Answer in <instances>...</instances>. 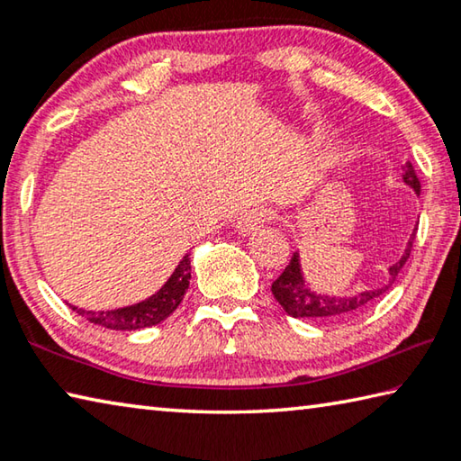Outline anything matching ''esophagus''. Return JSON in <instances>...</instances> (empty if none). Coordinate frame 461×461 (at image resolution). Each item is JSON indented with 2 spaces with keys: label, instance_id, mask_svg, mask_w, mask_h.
I'll list each match as a JSON object with an SVG mask.
<instances>
[{
  "label": "esophagus",
  "instance_id": "1",
  "mask_svg": "<svg viewBox=\"0 0 461 461\" xmlns=\"http://www.w3.org/2000/svg\"><path fill=\"white\" fill-rule=\"evenodd\" d=\"M270 220V212L268 209H252V212L244 213L236 223V231L241 233V236H249V233L258 231L264 223Z\"/></svg>",
  "mask_w": 461,
  "mask_h": 461
}]
</instances>
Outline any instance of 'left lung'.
Here are the masks:
<instances>
[{"mask_svg": "<svg viewBox=\"0 0 461 461\" xmlns=\"http://www.w3.org/2000/svg\"><path fill=\"white\" fill-rule=\"evenodd\" d=\"M402 181L407 183L412 191L419 193L420 183L417 178L415 168H412L411 162L404 165ZM412 240H415V233H411L407 241V248L399 260H396L393 267L388 268L386 283L378 288H366L362 293L339 296V294H323L317 293L309 286L305 275H303L301 267V256L299 252L293 254L291 262L285 268L283 275H280L275 283H272V294L280 303L288 315L294 319H317V321H338V319H348L360 313L362 309L370 305L374 299H378L380 294H384L393 283L399 276L401 268L404 262L409 260L411 249H412Z\"/></svg>", "mask_w": 461, "mask_h": 461, "instance_id": "1", "label": "left lung"}]
</instances>
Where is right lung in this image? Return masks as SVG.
<instances>
[{
	"instance_id": "obj_1",
	"label": "right lung",
	"mask_w": 461,
	"mask_h": 461,
	"mask_svg": "<svg viewBox=\"0 0 461 461\" xmlns=\"http://www.w3.org/2000/svg\"><path fill=\"white\" fill-rule=\"evenodd\" d=\"M191 280V254H185L183 260L178 262L173 275L162 285L158 291L148 299L136 303V305L120 307V309H109V311H87L79 309L75 305H68L73 311H77L81 317L87 319L93 325H101L105 330L115 331H136L144 330V327L158 325L160 321L173 313V311L181 305L183 296L189 288Z\"/></svg>"
}]
</instances>
